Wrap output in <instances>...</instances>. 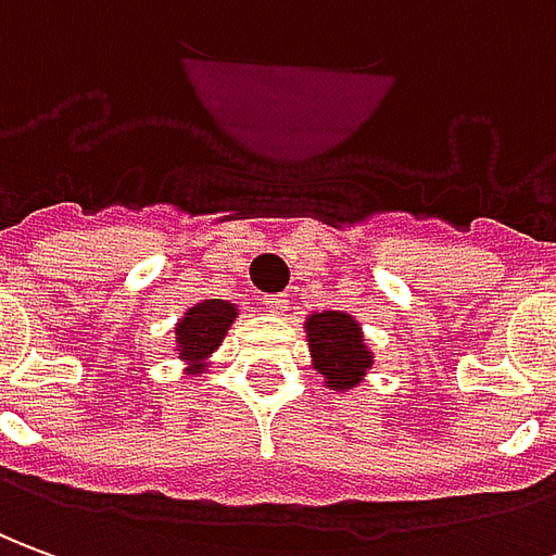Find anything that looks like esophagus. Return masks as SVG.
Returning a JSON list of instances; mask_svg holds the SVG:
<instances>
[{
    "instance_id": "obj_1",
    "label": "esophagus",
    "mask_w": 556,
    "mask_h": 556,
    "mask_svg": "<svg viewBox=\"0 0 556 556\" xmlns=\"http://www.w3.org/2000/svg\"><path fill=\"white\" fill-rule=\"evenodd\" d=\"M263 305L269 308L271 315H285L287 308H290V300H287L285 293H271V296H263Z\"/></svg>"
}]
</instances>
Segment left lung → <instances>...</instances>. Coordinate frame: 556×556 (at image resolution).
<instances>
[{
  "label": "left lung",
  "instance_id": "obj_1",
  "mask_svg": "<svg viewBox=\"0 0 556 556\" xmlns=\"http://www.w3.org/2000/svg\"><path fill=\"white\" fill-rule=\"evenodd\" d=\"M308 348L315 357V369L332 390H351L363 381L372 357L363 344L359 324L342 312H320L308 317L305 324Z\"/></svg>",
  "mask_w": 556,
  "mask_h": 556
}]
</instances>
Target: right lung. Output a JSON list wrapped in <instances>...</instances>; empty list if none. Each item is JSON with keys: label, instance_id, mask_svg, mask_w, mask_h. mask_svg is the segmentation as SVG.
I'll return each mask as SVG.
<instances>
[{"label": "right lung", "instance_id": "add662e5", "mask_svg": "<svg viewBox=\"0 0 556 556\" xmlns=\"http://www.w3.org/2000/svg\"><path fill=\"white\" fill-rule=\"evenodd\" d=\"M236 317V305H229L224 300H205L193 305L184 320L175 329L178 336V351H181V359L187 363H197V359L208 357L214 348L220 344V339L227 336L229 324ZM202 366H193L190 375H197Z\"/></svg>", "mask_w": 556, "mask_h": 556}]
</instances>
